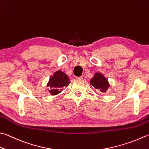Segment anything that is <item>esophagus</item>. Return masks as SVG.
Instances as JSON below:
<instances>
[{
  "instance_id": "1",
  "label": "esophagus",
  "mask_w": 149,
  "mask_h": 149,
  "mask_svg": "<svg viewBox=\"0 0 149 149\" xmlns=\"http://www.w3.org/2000/svg\"><path fill=\"white\" fill-rule=\"evenodd\" d=\"M77 80L78 81H81L83 80V77H77Z\"/></svg>"
}]
</instances>
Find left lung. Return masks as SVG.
Instances as JSON below:
<instances>
[{"mask_svg":"<svg viewBox=\"0 0 149 149\" xmlns=\"http://www.w3.org/2000/svg\"><path fill=\"white\" fill-rule=\"evenodd\" d=\"M90 84L97 89L102 93H106L109 88V82L104 76L100 72H96L91 80Z\"/></svg>","mask_w":149,"mask_h":149,"instance_id":"1","label":"left lung"}]
</instances>
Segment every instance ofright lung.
Segmentation results:
<instances>
[{
    "mask_svg": "<svg viewBox=\"0 0 149 149\" xmlns=\"http://www.w3.org/2000/svg\"><path fill=\"white\" fill-rule=\"evenodd\" d=\"M70 84L69 78L65 72L58 70L50 77L47 87H49V91L51 95H56L61 93L64 87H67Z\"/></svg>",
    "mask_w": 149,
    "mask_h": 149,
    "instance_id": "obj_1",
    "label": "right lung"
}]
</instances>
